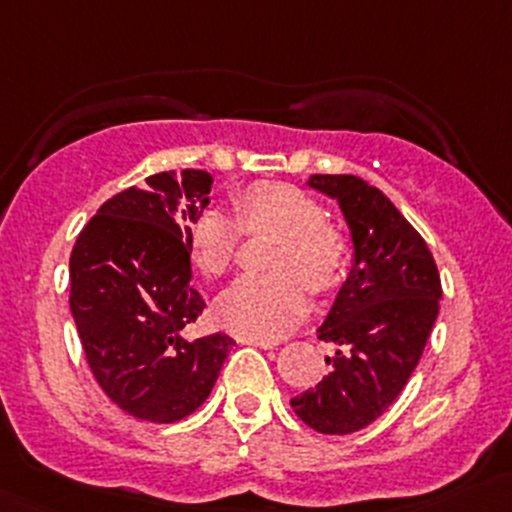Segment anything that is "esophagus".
Wrapping results in <instances>:
<instances>
[{"label": "esophagus", "mask_w": 512, "mask_h": 512, "mask_svg": "<svg viewBox=\"0 0 512 512\" xmlns=\"http://www.w3.org/2000/svg\"><path fill=\"white\" fill-rule=\"evenodd\" d=\"M237 342H242V344H252V347H260V349H272V347H277V342H275V339H255V337H240V339H237Z\"/></svg>", "instance_id": "1"}]
</instances>
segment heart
<instances>
[{"mask_svg": "<svg viewBox=\"0 0 512 512\" xmlns=\"http://www.w3.org/2000/svg\"><path fill=\"white\" fill-rule=\"evenodd\" d=\"M237 218L205 208L188 227L198 270L210 280L230 272L245 230L280 232L270 252V275L242 277L220 297L218 317L242 337L277 339L307 314V285L322 294L339 285L349 262L347 235L327 220L322 205L289 183H255L237 195Z\"/></svg>", "mask_w": 512, "mask_h": 512, "instance_id": "heart-1", "label": "heart"}]
</instances>
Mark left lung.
I'll return each instance as SVG.
<instances>
[{"label": "left lung", "instance_id": "1", "mask_svg": "<svg viewBox=\"0 0 512 512\" xmlns=\"http://www.w3.org/2000/svg\"><path fill=\"white\" fill-rule=\"evenodd\" d=\"M337 198L354 240V267L317 329L337 347L314 389L294 396V414L329 436L376 421L414 374L438 317L441 277L426 240L374 185L356 175H312Z\"/></svg>", "mask_w": 512, "mask_h": 512}]
</instances>
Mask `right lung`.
Segmentation results:
<instances>
[{
    "instance_id": "obj_1",
    "label": "right lung",
    "mask_w": 512,
    "mask_h": 512,
    "mask_svg": "<svg viewBox=\"0 0 512 512\" xmlns=\"http://www.w3.org/2000/svg\"><path fill=\"white\" fill-rule=\"evenodd\" d=\"M205 170L156 173L108 198L71 250V314L91 374L126 414L173 423L218 381L232 339H188L205 302L190 285L188 227L210 203Z\"/></svg>"
}]
</instances>
